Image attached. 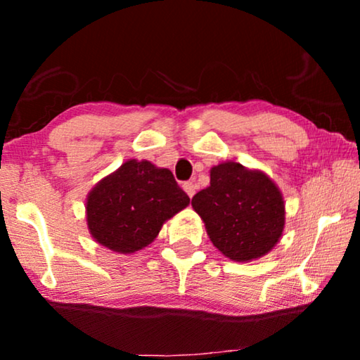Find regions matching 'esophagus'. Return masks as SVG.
Here are the masks:
<instances>
[{
  "instance_id": "obj_1",
  "label": "esophagus",
  "mask_w": 360,
  "mask_h": 360,
  "mask_svg": "<svg viewBox=\"0 0 360 360\" xmlns=\"http://www.w3.org/2000/svg\"><path fill=\"white\" fill-rule=\"evenodd\" d=\"M184 190L186 191V195L190 196H193L195 195V191H196V184L195 181H186V184H184Z\"/></svg>"
}]
</instances>
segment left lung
<instances>
[{
    "label": "left lung",
    "instance_id": "left-lung-1",
    "mask_svg": "<svg viewBox=\"0 0 360 360\" xmlns=\"http://www.w3.org/2000/svg\"><path fill=\"white\" fill-rule=\"evenodd\" d=\"M191 206L214 248L236 262L264 257L282 238V191L262 170L238 162L211 167L210 186L193 196Z\"/></svg>",
    "mask_w": 360,
    "mask_h": 360
}]
</instances>
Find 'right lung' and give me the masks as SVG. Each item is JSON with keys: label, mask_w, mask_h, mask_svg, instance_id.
I'll list each match as a JSON object with an SVG mask.
<instances>
[{"label": "right lung", "mask_w": 360, "mask_h": 360, "mask_svg": "<svg viewBox=\"0 0 360 360\" xmlns=\"http://www.w3.org/2000/svg\"><path fill=\"white\" fill-rule=\"evenodd\" d=\"M188 205V195L169 169L129 159L88 193V231L103 248L134 254L159 236L167 219Z\"/></svg>", "instance_id": "right-lung-1"}]
</instances>
